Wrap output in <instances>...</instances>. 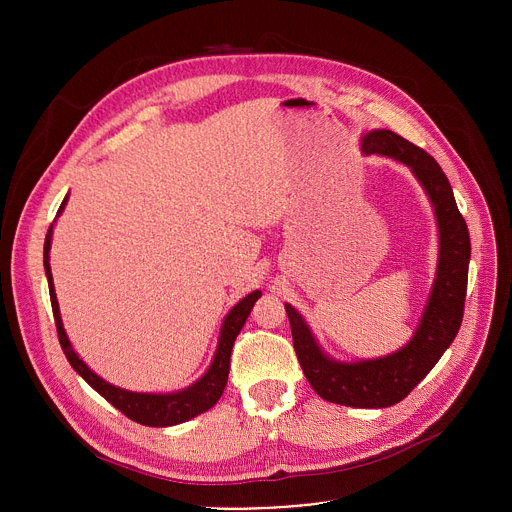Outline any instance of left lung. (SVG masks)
<instances>
[{
    "instance_id": "left-lung-1",
    "label": "left lung",
    "mask_w": 512,
    "mask_h": 512,
    "mask_svg": "<svg viewBox=\"0 0 512 512\" xmlns=\"http://www.w3.org/2000/svg\"><path fill=\"white\" fill-rule=\"evenodd\" d=\"M360 150L364 156L377 154L405 164L433 206L440 255L419 326L403 348L387 356L344 362L322 350L294 306L285 304V312L298 360L312 389L330 403L381 409L403 401L454 342L464 316L470 233L444 170L427 152L389 129L364 133Z\"/></svg>"
}]
</instances>
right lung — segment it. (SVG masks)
<instances>
[{
    "mask_svg": "<svg viewBox=\"0 0 512 512\" xmlns=\"http://www.w3.org/2000/svg\"><path fill=\"white\" fill-rule=\"evenodd\" d=\"M68 202V194L64 196L56 216L64 210ZM52 229L54 223L50 225L44 241V271L48 277V289H50V302H52V312H54V322H56V332L60 346L66 354V360L70 362V367L75 369L101 397H105L115 409H119L123 415L129 419L148 425V427H170L184 423L204 411H208L216 401L221 399L227 381H229V367H231V350L235 344V338L239 336L241 328L245 326V320L249 318L255 302L261 298V291L255 289L249 296H245L241 302H237L231 312L225 316V322L221 326V336H218L216 352L210 362L208 371L190 387L174 393H135L127 391L121 387H115L101 379L97 373H93L85 360L72 348L64 326L60 318V308L56 300V291H54V281H52V271H50V245H52Z\"/></svg>",
    "mask_w": 512,
    "mask_h": 512,
    "instance_id": "obj_1",
    "label": "right lung"
}]
</instances>
